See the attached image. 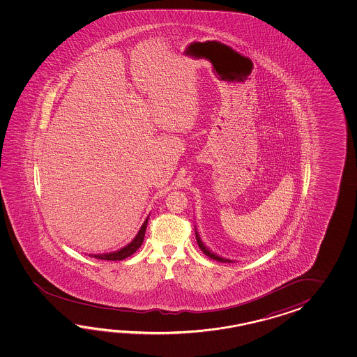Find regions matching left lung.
Instances as JSON below:
<instances>
[{"mask_svg": "<svg viewBox=\"0 0 357 357\" xmlns=\"http://www.w3.org/2000/svg\"><path fill=\"white\" fill-rule=\"evenodd\" d=\"M195 236H197V245H199V248H200V250L204 252L206 257H209V258L213 259V260H217V261H222V263H232V260H228V259L220 258L218 255H215V254H213L212 251L208 250L206 248H205L203 243H202V240H200V237L197 235V231H195Z\"/></svg>", "mask_w": 357, "mask_h": 357, "instance_id": "left-lung-1", "label": "left lung"}]
</instances>
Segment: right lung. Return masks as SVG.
I'll return each instance as SVG.
<instances>
[{"instance_id":"1","label":"right lung","mask_w":357,"mask_h":357,"mask_svg":"<svg viewBox=\"0 0 357 357\" xmlns=\"http://www.w3.org/2000/svg\"><path fill=\"white\" fill-rule=\"evenodd\" d=\"M146 223H148V218L145 220L144 225L140 228V231H139L137 237H135L128 246L122 248L121 250L109 252V254H103V255H91V257H94L96 259H100V260H123V259L129 258V257H131V255L142 246V243L144 241Z\"/></svg>"}]
</instances>
